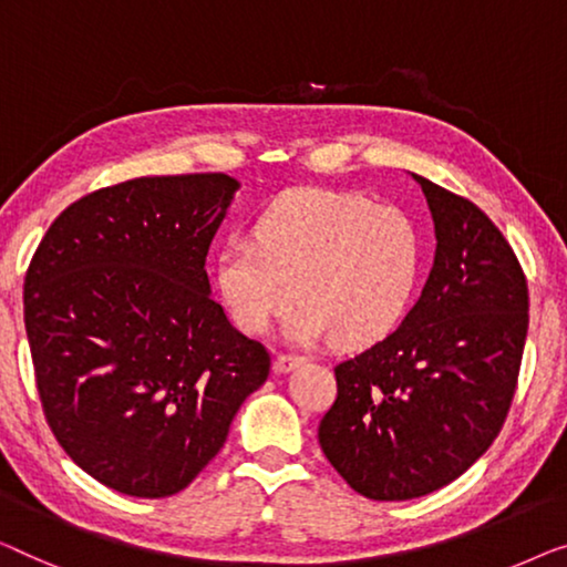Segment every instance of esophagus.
Segmentation results:
<instances>
[{
  "label": "esophagus",
  "instance_id": "1",
  "mask_svg": "<svg viewBox=\"0 0 567 567\" xmlns=\"http://www.w3.org/2000/svg\"><path fill=\"white\" fill-rule=\"evenodd\" d=\"M306 362H308L306 357H300V354H277L275 372H280V374L292 372L295 367H300V364H306Z\"/></svg>",
  "mask_w": 567,
  "mask_h": 567
}]
</instances>
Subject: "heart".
I'll list each match as a JSON object with an SVG mask.
<instances>
[{"mask_svg": "<svg viewBox=\"0 0 567 567\" xmlns=\"http://www.w3.org/2000/svg\"><path fill=\"white\" fill-rule=\"evenodd\" d=\"M419 265L416 223L401 207L306 187L269 205L254 238L220 246L215 287L244 333L267 331L295 292L300 306L285 321L292 341L364 347L403 318Z\"/></svg>", "mask_w": 567, "mask_h": 567, "instance_id": "obj_1", "label": "heart"}]
</instances>
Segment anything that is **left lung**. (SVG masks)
Listing matches in <instances>:
<instances>
[{"mask_svg":"<svg viewBox=\"0 0 567 567\" xmlns=\"http://www.w3.org/2000/svg\"><path fill=\"white\" fill-rule=\"evenodd\" d=\"M434 218V267L403 323L333 367L318 442L372 501L460 477L496 440L519 378L529 290L512 244L475 203L413 174Z\"/></svg>","mask_w":567,"mask_h":567,"instance_id":"1","label":"left lung"}]
</instances>
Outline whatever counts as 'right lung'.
<instances>
[{
	"label": "right lung",
	"mask_w": 567,
	"mask_h": 567,
	"mask_svg": "<svg viewBox=\"0 0 567 567\" xmlns=\"http://www.w3.org/2000/svg\"><path fill=\"white\" fill-rule=\"evenodd\" d=\"M238 182L141 177L71 203L25 275V331L48 426L107 488L185 491L220 452L269 352L210 298L207 249Z\"/></svg>",
	"instance_id": "add662e5"
}]
</instances>
